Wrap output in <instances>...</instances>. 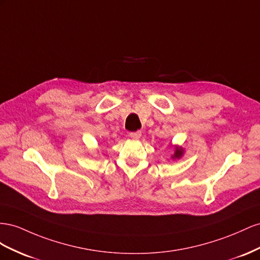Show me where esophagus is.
I'll use <instances>...</instances> for the list:
<instances>
[{"mask_svg": "<svg viewBox=\"0 0 260 260\" xmlns=\"http://www.w3.org/2000/svg\"><path fill=\"white\" fill-rule=\"evenodd\" d=\"M129 137H131L132 139H139L140 137H142V132L137 131V132L129 133Z\"/></svg>", "mask_w": 260, "mask_h": 260, "instance_id": "esophagus-1", "label": "esophagus"}]
</instances>
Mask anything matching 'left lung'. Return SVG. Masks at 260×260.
<instances>
[{"label":"left lung","instance_id":"8db88e82","mask_svg":"<svg viewBox=\"0 0 260 260\" xmlns=\"http://www.w3.org/2000/svg\"><path fill=\"white\" fill-rule=\"evenodd\" d=\"M171 147H173V145H170ZM184 148L182 146L179 145H174V153L171 155L172 160H180L183 155H184Z\"/></svg>","mask_w":260,"mask_h":260}]
</instances>
